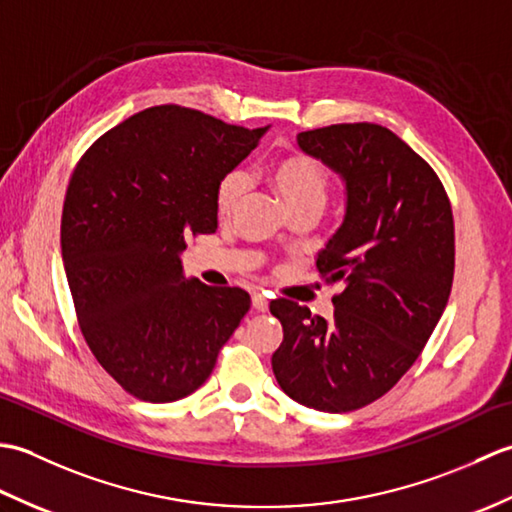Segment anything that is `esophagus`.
<instances>
[{"label": "esophagus", "instance_id": "1", "mask_svg": "<svg viewBox=\"0 0 512 512\" xmlns=\"http://www.w3.org/2000/svg\"><path fill=\"white\" fill-rule=\"evenodd\" d=\"M253 308L257 312H266L268 310V299L262 295V292H255V295H253Z\"/></svg>", "mask_w": 512, "mask_h": 512}]
</instances>
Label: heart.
Instances as JSON below:
<instances>
[{
    "label": "heart",
    "mask_w": 512,
    "mask_h": 512,
    "mask_svg": "<svg viewBox=\"0 0 512 512\" xmlns=\"http://www.w3.org/2000/svg\"><path fill=\"white\" fill-rule=\"evenodd\" d=\"M270 180L292 213L321 211L328 202L332 176L325 165L308 154H286L277 158L268 169ZM250 187V178L244 169H231L217 184L215 209L220 217H231L244 202Z\"/></svg>",
    "instance_id": "heart-1"
}]
</instances>
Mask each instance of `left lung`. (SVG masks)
Instances as JSON below:
<instances>
[{"label": "left lung", "mask_w": 512, "mask_h": 512, "mask_svg": "<svg viewBox=\"0 0 512 512\" xmlns=\"http://www.w3.org/2000/svg\"><path fill=\"white\" fill-rule=\"evenodd\" d=\"M297 143L345 180V222L317 257L321 279L345 288L330 321L270 301L284 325L273 372L299 405L354 411L385 396L436 330L453 284V211L438 173L383 125L319 127Z\"/></svg>", "instance_id": "8db88e82"}]
</instances>
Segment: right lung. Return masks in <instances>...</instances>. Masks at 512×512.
I'll return each mask as SVG.
<instances>
[{
  "label": "right lung",
  "mask_w": 512,
  "mask_h": 512,
  "mask_svg": "<svg viewBox=\"0 0 512 512\" xmlns=\"http://www.w3.org/2000/svg\"><path fill=\"white\" fill-rule=\"evenodd\" d=\"M264 134L158 105L76 162L61 215L76 319L96 361L138 400L198 389L250 308L242 288L184 279L180 253L189 237L215 233L217 184Z\"/></svg>",
  "instance_id": "1"
}]
</instances>
